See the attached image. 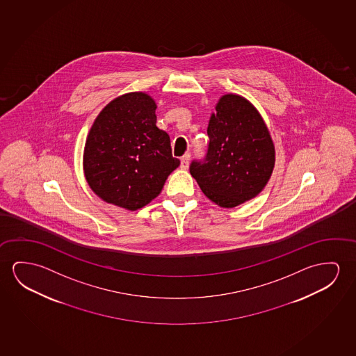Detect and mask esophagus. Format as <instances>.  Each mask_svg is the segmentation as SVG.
Returning a JSON list of instances; mask_svg holds the SVG:
<instances>
[{
    "label": "esophagus",
    "instance_id": "34e87169",
    "mask_svg": "<svg viewBox=\"0 0 356 356\" xmlns=\"http://www.w3.org/2000/svg\"><path fill=\"white\" fill-rule=\"evenodd\" d=\"M190 158H191V155L187 153L181 158V169H187L188 168V165H190Z\"/></svg>",
    "mask_w": 356,
    "mask_h": 356
}]
</instances>
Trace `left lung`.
<instances>
[{
  "instance_id": "8db88e82",
  "label": "left lung",
  "mask_w": 356,
  "mask_h": 356,
  "mask_svg": "<svg viewBox=\"0 0 356 356\" xmlns=\"http://www.w3.org/2000/svg\"><path fill=\"white\" fill-rule=\"evenodd\" d=\"M211 115L207 153L192 160L190 172L203 193L220 207L255 197L268 184L275 148L261 115L239 95H225Z\"/></svg>"
}]
</instances>
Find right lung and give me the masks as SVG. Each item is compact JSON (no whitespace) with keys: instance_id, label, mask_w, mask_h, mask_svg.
<instances>
[{"instance_id":"1","label":"right lung","mask_w":356,"mask_h":356,"mask_svg":"<svg viewBox=\"0 0 356 356\" xmlns=\"http://www.w3.org/2000/svg\"><path fill=\"white\" fill-rule=\"evenodd\" d=\"M156 104L143 92L126 93L93 122L83 152V171L106 202L136 211L148 204L180 165L169 134L156 127Z\"/></svg>"}]
</instances>
